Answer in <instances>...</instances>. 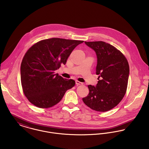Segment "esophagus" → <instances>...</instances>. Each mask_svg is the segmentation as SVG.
<instances>
[{
  "label": "esophagus",
  "mask_w": 149,
  "mask_h": 149,
  "mask_svg": "<svg viewBox=\"0 0 149 149\" xmlns=\"http://www.w3.org/2000/svg\"><path fill=\"white\" fill-rule=\"evenodd\" d=\"M75 83L77 85H80V84H82V83L78 81H75Z\"/></svg>",
  "instance_id": "34e87169"
}]
</instances>
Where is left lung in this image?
I'll return each instance as SVG.
<instances>
[{
	"mask_svg": "<svg viewBox=\"0 0 149 149\" xmlns=\"http://www.w3.org/2000/svg\"><path fill=\"white\" fill-rule=\"evenodd\" d=\"M95 52L97 58L96 74L99 80L95 86L88 85V95L83 98L91 109L104 112L121 101L125 96L129 76V66L123 54L104 42H84Z\"/></svg>",
	"mask_w": 149,
	"mask_h": 149,
	"instance_id": "obj_1",
	"label": "left lung"
}]
</instances>
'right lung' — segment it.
Instances as JSON below:
<instances>
[{"label":"right lung","instance_id":"1","mask_svg":"<svg viewBox=\"0 0 149 149\" xmlns=\"http://www.w3.org/2000/svg\"><path fill=\"white\" fill-rule=\"evenodd\" d=\"M83 42L54 38L38 42L27 51L21 63L20 78L24 94L32 104L51 107L75 86L73 79H65L55 71L66 64L71 52Z\"/></svg>","mask_w":149,"mask_h":149}]
</instances>
